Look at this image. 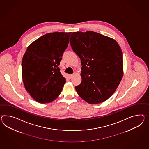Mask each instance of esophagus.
Wrapping results in <instances>:
<instances>
[{"label":"esophagus","instance_id":"1","mask_svg":"<svg viewBox=\"0 0 149 149\" xmlns=\"http://www.w3.org/2000/svg\"><path fill=\"white\" fill-rule=\"evenodd\" d=\"M74 74H70V75H68V77H69V79H71L73 76H74Z\"/></svg>","mask_w":149,"mask_h":149}]
</instances>
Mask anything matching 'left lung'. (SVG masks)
<instances>
[{
    "label": "left lung",
    "instance_id": "8db88e82",
    "mask_svg": "<svg viewBox=\"0 0 149 149\" xmlns=\"http://www.w3.org/2000/svg\"><path fill=\"white\" fill-rule=\"evenodd\" d=\"M70 42L81 61L82 81L76 92L89 104L111 97L123 74L122 52L116 40L93 31L73 32Z\"/></svg>",
    "mask_w": 149,
    "mask_h": 149
}]
</instances>
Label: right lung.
Returning <instances> with one entry per match:
<instances>
[{
    "label": "right lung",
    "instance_id": "right-lung-1",
    "mask_svg": "<svg viewBox=\"0 0 149 149\" xmlns=\"http://www.w3.org/2000/svg\"><path fill=\"white\" fill-rule=\"evenodd\" d=\"M71 32L47 33L27 47L22 60V77L26 91L40 103L58 98L65 83L58 67Z\"/></svg>",
    "mask_w": 149,
    "mask_h": 149
}]
</instances>
